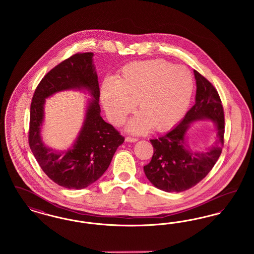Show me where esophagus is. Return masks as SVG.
<instances>
[{
  "mask_svg": "<svg viewBox=\"0 0 254 254\" xmlns=\"http://www.w3.org/2000/svg\"><path fill=\"white\" fill-rule=\"evenodd\" d=\"M138 140L136 138H132V137H127L126 138V142H128V143H135Z\"/></svg>",
  "mask_w": 254,
  "mask_h": 254,
  "instance_id": "obj_1",
  "label": "esophagus"
}]
</instances>
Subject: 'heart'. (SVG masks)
Wrapping results in <instances>:
<instances>
[{"instance_id": "obj_1", "label": "heart", "mask_w": 254, "mask_h": 254, "mask_svg": "<svg viewBox=\"0 0 254 254\" xmlns=\"http://www.w3.org/2000/svg\"><path fill=\"white\" fill-rule=\"evenodd\" d=\"M193 78L183 65L164 60L132 62L101 87V101L109 120L118 125L135 108L139 112L127 125L134 134L151 127L164 131L179 121L190 106Z\"/></svg>"}]
</instances>
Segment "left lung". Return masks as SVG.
Listing matches in <instances>:
<instances>
[{
  "instance_id": "left-lung-1",
  "label": "left lung",
  "mask_w": 254,
  "mask_h": 254,
  "mask_svg": "<svg viewBox=\"0 0 254 254\" xmlns=\"http://www.w3.org/2000/svg\"><path fill=\"white\" fill-rule=\"evenodd\" d=\"M195 104L173 129L150 140L154 153L144 167L145 176L155 188L167 192H181L194 187L213 168L224 145V110L217 90L194 70ZM211 121L217 130L215 144L205 152H192L186 132L195 121Z\"/></svg>"
}]
</instances>
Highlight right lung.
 I'll use <instances>...</instances> for the list:
<instances>
[{
    "instance_id": "1",
    "label": "right lung",
    "mask_w": 254,
    "mask_h": 254,
    "mask_svg": "<svg viewBox=\"0 0 254 254\" xmlns=\"http://www.w3.org/2000/svg\"><path fill=\"white\" fill-rule=\"evenodd\" d=\"M93 55L92 52L77 53L52 68L37 86L30 106V149L49 178L69 190H82L96 182L125 141L100 114V88ZM64 90H82L92 98L87 101L83 125L73 145L57 151L42 142L40 132L45 99Z\"/></svg>"
}]
</instances>
